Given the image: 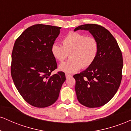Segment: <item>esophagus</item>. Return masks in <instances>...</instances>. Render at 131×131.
Returning <instances> with one entry per match:
<instances>
[{"instance_id":"34e87169","label":"esophagus","mask_w":131,"mask_h":131,"mask_svg":"<svg viewBox=\"0 0 131 131\" xmlns=\"http://www.w3.org/2000/svg\"><path fill=\"white\" fill-rule=\"evenodd\" d=\"M65 76H66V78H69V77H71V76H72L70 74H68V73H66Z\"/></svg>"}]
</instances>
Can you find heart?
<instances>
[{
  "label": "heart",
  "instance_id": "obj_1",
  "mask_svg": "<svg viewBox=\"0 0 131 131\" xmlns=\"http://www.w3.org/2000/svg\"><path fill=\"white\" fill-rule=\"evenodd\" d=\"M61 42L62 46L53 43L51 46L52 56L60 62L65 60L70 53V59L58 67L61 71L73 73L81 68H88L92 64L98 55L99 42L92 36L72 32L64 36Z\"/></svg>",
  "mask_w": 131,
  "mask_h": 131
}]
</instances>
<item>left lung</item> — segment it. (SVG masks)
<instances>
[{
    "instance_id": "obj_1",
    "label": "left lung",
    "mask_w": 131,
    "mask_h": 131,
    "mask_svg": "<svg viewBox=\"0 0 131 131\" xmlns=\"http://www.w3.org/2000/svg\"><path fill=\"white\" fill-rule=\"evenodd\" d=\"M88 31L97 40L98 55L92 65L73 76L78 100L89 108L108 103L118 91L122 79L123 56L118 43L104 27L95 24L79 26L74 29Z\"/></svg>"
}]
</instances>
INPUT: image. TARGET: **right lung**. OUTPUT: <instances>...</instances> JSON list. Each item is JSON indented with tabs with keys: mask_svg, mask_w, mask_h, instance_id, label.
<instances>
[{
	"mask_svg": "<svg viewBox=\"0 0 131 131\" xmlns=\"http://www.w3.org/2000/svg\"><path fill=\"white\" fill-rule=\"evenodd\" d=\"M60 29L50 25H33L23 31L13 46L11 65L13 82L25 101L35 107L53 104L66 80L63 72L51 75L57 68L51 46Z\"/></svg>",
	"mask_w": 131,
	"mask_h": 131,
	"instance_id": "obj_1",
	"label": "right lung"
}]
</instances>
